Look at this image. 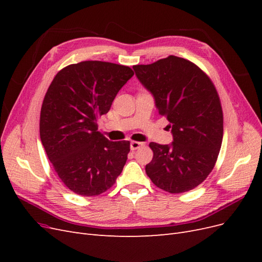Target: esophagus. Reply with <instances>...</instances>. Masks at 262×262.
<instances>
[{"instance_id":"34e87169","label":"esophagus","mask_w":262,"mask_h":262,"mask_svg":"<svg viewBox=\"0 0 262 262\" xmlns=\"http://www.w3.org/2000/svg\"><path fill=\"white\" fill-rule=\"evenodd\" d=\"M144 144L143 143H141V142H138V141H132L131 143H130V148H131V150H136V149H138L139 147H141V146H143Z\"/></svg>"}]
</instances>
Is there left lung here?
Listing matches in <instances>:
<instances>
[{"label":"left lung","mask_w":262,"mask_h":262,"mask_svg":"<svg viewBox=\"0 0 262 262\" xmlns=\"http://www.w3.org/2000/svg\"><path fill=\"white\" fill-rule=\"evenodd\" d=\"M133 70L153 95L158 114L167 118L173 139L166 145L150 142L154 155L145 166L147 176L170 193L192 190L212 171L223 140L215 86L194 63L175 55Z\"/></svg>","instance_id":"obj_1"}]
</instances>
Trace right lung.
Listing matches in <instances>:
<instances>
[{
	"mask_svg": "<svg viewBox=\"0 0 262 262\" xmlns=\"http://www.w3.org/2000/svg\"><path fill=\"white\" fill-rule=\"evenodd\" d=\"M131 68L102 61L70 64L54 76L42 101L40 139L59 178L71 191L98 195L113 187L130 152L129 141L113 142L97 131Z\"/></svg>",
	"mask_w": 262,
	"mask_h": 262,
	"instance_id": "1",
	"label": "right lung"
}]
</instances>
